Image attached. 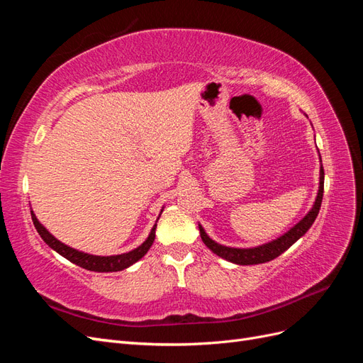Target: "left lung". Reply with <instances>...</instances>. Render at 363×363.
Here are the masks:
<instances>
[{
  "label": "left lung",
  "instance_id": "1",
  "mask_svg": "<svg viewBox=\"0 0 363 363\" xmlns=\"http://www.w3.org/2000/svg\"><path fill=\"white\" fill-rule=\"evenodd\" d=\"M323 194H324V169L321 164V171H320V189H318V195L313 207L311 208V212L307 213L298 224H295L288 233H284L283 236L277 238L276 240H271L268 244H263L259 247H252V248H232V247H225L221 244H216L215 240L208 238L204 232V228L200 225V235L203 242L208 250H212L216 256L223 257L228 262L238 263V265H257V263H265L272 259L279 257L281 252L286 251L292 244H295L307 230H309L316 219L318 213H320V207L323 203Z\"/></svg>",
  "mask_w": 363,
  "mask_h": 363
}]
</instances>
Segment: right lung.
<instances>
[{"label": "right lung", "mask_w": 363, "mask_h": 363, "mask_svg": "<svg viewBox=\"0 0 363 363\" xmlns=\"http://www.w3.org/2000/svg\"><path fill=\"white\" fill-rule=\"evenodd\" d=\"M31 219L33 224H35L38 233L40 235V238L45 240L47 245L51 247L54 251H57L60 256H63L65 259H68L69 262L75 263L84 269L89 271H96V272H113V271H123L125 268H128L130 265H133L135 262H138L139 259L144 257L147 255V251L150 250V247L155 242L156 238V227L157 224H155V227L151 228V233L147 238V240L142 245H139L138 248L131 250L128 252H124V255H118V256H94V255H87V252H82L79 250H74L68 245L62 244L60 240H57L54 238L48 230L43 227L39 221L36 215L31 212ZM159 219V218H157Z\"/></svg>", "instance_id": "add662e5"}]
</instances>
